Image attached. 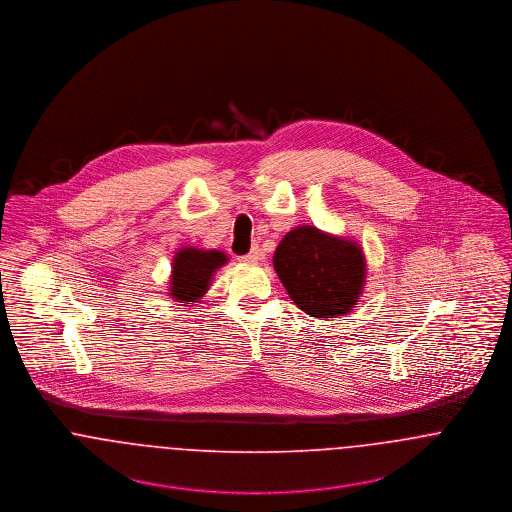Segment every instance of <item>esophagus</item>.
<instances>
[{"mask_svg": "<svg viewBox=\"0 0 512 512\" xmlns=\"http://www.w3.org/2000/svg\"><path fill=\"white\" fill-rule=\"evenodd\" d=\"M259 259H261V253H259L257 249H253V251H249L247 255H242V257H240V261H242V263H257Z\"/></svg>", "mask_w": 512, "mask_h": 512, "instance_id": "obj_1", "label": "esophagus"}]
</instances>
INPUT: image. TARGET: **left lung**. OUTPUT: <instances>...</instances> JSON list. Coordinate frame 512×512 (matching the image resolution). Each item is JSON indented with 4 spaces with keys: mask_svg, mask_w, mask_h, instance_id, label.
Here are the masks:
<instances>
[{
    "mask_svg": "<svg viewBox=\"0 0 512 512\" xmlns=\"http://www.w3.org/2000/svg\"><path fill=\"white\" fill-rule=\"evenodd\" d=\"M274 268L293 303L317 318L349 313L365 282L361 247L313 226L293 228L284 236L274 253Z\"/></svg>",
    "mask_w": 512,
    "mask_h": 512,
    "instance_id": "obj_1",
    "label": "left lung"
}]
</instances>
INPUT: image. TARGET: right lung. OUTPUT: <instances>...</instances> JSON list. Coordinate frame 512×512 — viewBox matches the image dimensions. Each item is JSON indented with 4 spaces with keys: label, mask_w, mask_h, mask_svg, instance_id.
I'll use <instances>...</instances> for the list:
<instances>
[{
    "label": "right lung",
    "mask_w": 512,
    "mask_h": 512,
    "mask_svg": "<svg viewBox=\"0 0 512 512\" xmlns=\"http://www.w3.org/2000/svg\"><path fill=\"white\" fill-rule=\"evenodd\" d=\"M226 263V255L220 251H201L186 247L178 251L172 267L171 295L180 303H197V299L209 290L211 276Z\"/></svg>",
    "instance_id": "add662e5"
}]
</instances>
